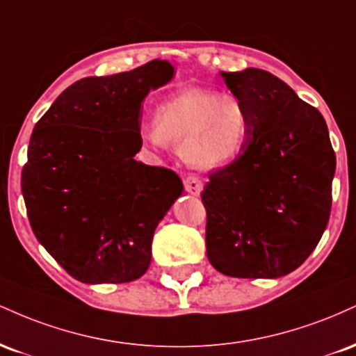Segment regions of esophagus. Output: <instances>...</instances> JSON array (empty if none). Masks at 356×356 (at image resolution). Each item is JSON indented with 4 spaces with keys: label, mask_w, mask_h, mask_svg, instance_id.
I'll use <instances>...</instances> for the list:
<instances>
[{
    "label": "esophagus",
    "mask_w": 356,
    "mask_h": 356,
    "mask_svg": "<svg viewBox=\"0 0 356 356\" xmlns=\"http://www.w3.org/2000/svg\"><path fill=\"white\" fill-rule=\"evenodd\" d=\"M184 187H186V191L189 192L192 195H199L202 192V187L204 184L199 177H194V175H189V177L184 179Z\"/></svg>",
    "instance_id": "1"
}]
</instances>
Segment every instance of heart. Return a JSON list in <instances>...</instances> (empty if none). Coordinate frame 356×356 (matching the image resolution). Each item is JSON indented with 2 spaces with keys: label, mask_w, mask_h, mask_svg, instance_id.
Returning a JSON list of instances; mask_svg holds the SVG:
<instances>
[{
  "label": "heart",
  "mask_w": 356,
  "mask_h": 356,
  "mask_svg": "<svg viewBox=\"0 0 356 356\" xmlns=\"http://www.w3.org/2000/svg\"><path fill=\"white\" fill-rule=\"evenodd\" d=\"M251 113L243 100L214 88H186L159 104L155 122L138 129L154 149L172 145L197 169L234 162L251 137Z\"/></svg>",
  "instance_id": "b5f03b06"
}]
</instances>
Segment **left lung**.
Here are the masks:
<instances>
[{
	"label": "left lung",
	"mask_w": 356,
	"mask_h": 356,
	"mask_svg": "<svg viewBox=\"0 0 356 356\" xmlns=\"http://www.w3.org/2000/svg\"><path fill=\"white\" fill-rule=\"evenodd\" d=\"M220 76L246 104L252 129L244 152L212 172L201 194L207 259L232 277L286 276L312 254L330 219L337 157L328 127L273 73Z\"/></svg>",
	"instance_id": "1"
}]
</instances>
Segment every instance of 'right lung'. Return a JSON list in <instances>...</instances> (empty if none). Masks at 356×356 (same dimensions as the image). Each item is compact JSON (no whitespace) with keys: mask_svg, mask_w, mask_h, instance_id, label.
<instances>
[{"mask_svg":"<svg viewBox=\"0 0 356 356\" xmlns=\"http://www.w3.org/2000/svg\"><path fill=\"white\" fill-rule=\"evenodd\" d=\"M174 67L70 85L40 118L28 145L22 192L36 239L72 277L129 283L149 269L157 224L182 194L179 175L137 162L142 102Z\"/></svg>","mask_w":356,"mask_h":356,"instance_id":"add662e5","label":"right lung"}]
</instances>
